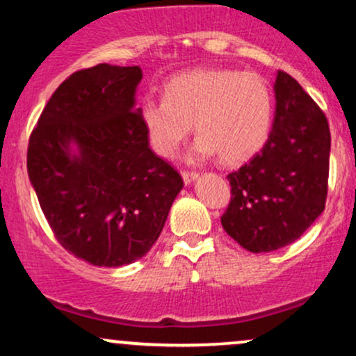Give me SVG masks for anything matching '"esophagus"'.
<instances>
[{
	"mask_svg": "<svg viewBox=\"0 0 356 356\" xmlns=\"http://www.w3.org/2000/svg\"><path fill=\"white\" fill-rule=\"evenodd\" d=\"M181 175H182L184 184H186V186H187V184H191L192 181H195V179L199 177L197 172H189V170H182Z\"/></svg>",
	"mask_w": 356,
	"mask_h": 356,
	"instance_id": "1",
	"label": "esophagus"
}]
</instances>
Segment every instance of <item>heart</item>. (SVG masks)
<instances>
[{"label": "heart", "instance_id": "1", "mask_svg": "<svg viewBox=\"0 0 356 356\" xmlns=\"http://www.w3.org/2000/svg\"><path fill=\"white\" fill-rule=\"evenodd\" d=\"M165 99H145L138 115L155 154L172 159L192 124L201 134L192 157L219 154L224 164H239L266 144L273 124V93L254 72L195 68L165 83Z\"/></svg>", "mask_w": 356, "mask_h": 356}]
</instances>
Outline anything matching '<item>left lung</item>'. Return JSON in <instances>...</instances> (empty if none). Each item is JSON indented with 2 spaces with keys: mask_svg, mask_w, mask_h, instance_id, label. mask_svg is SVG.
Returning a JSON list of instances; mask_svg holds the SVG:
<instances>
[{
  "mask_svg": "<svg viewBox=\"0 0 356 356\" xmlns=\"http://www.w3.org/2000/svg\"><path fill=\"white\" fill-rule=\"evenodd\" d=\"M276 110L266 144L227 175L224 231L251 252L288 246L325 211L330 136L321 108L291 75L277 72Z\"/></svg>",
  "mask_w": 356,
  "mask_h": 356,
  "instance_id": "1",
  "label": "left lung"
}]
</instances>
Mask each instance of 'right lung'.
Listing matches in <instances>:
<instances>
[{"label":"right lung","instance_id":"obj_1","mask_svg":"<svg viewBox=\"0 0 356 356\" xmlns=\"http://www.w3.org/2000/svg\"><path fill=\"white\" fill-rule=\"evenodd\" d=\"M140 67L100 63L68 76L30 136L26 165L44 218L93 266L140 259L184 182L149 147L136 92Z\"/></svg>","mask_w":356,"mask_h":356}]
</instances>
